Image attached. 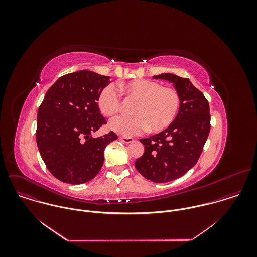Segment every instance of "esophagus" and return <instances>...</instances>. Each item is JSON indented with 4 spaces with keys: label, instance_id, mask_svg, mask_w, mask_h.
I'll list each match as a JSON object with an SVG mask.
<instances>
[{
    "label": "esophagus",
    "instance_id": "obj_1",
    "mask_svg": "<svg viewBox=\"0 0 257 257\" xmlns=\"http://www.w3.org/2000/svg\"><path fill=\"white\" fill-rule=\"evenodd\" d=\"M118 139H119L120 142H122L124 144H132L135 141L133 138H127V137H119Z\"/></svg>",
    "mask_w": 257,
    "mask_h": 257
}]
</instances>
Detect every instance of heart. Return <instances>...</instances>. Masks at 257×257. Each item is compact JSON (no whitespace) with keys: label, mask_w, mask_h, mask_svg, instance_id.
Instances as JSON below:
<instances>
[{"label":"heart","mask_w":257,"mask_h":257,"mask_svg":"<svg viewBox=\"0 0 257 257\" xmlns=\"http://www.w3.org/2000/svg\"><path fill=\"white\" fill-rule=\"evenodd\" d=\"M121 93L135 100L133 115H121L110 121V128L123 137H133L147 131L159 133L175 120L181 97L174 88L148 79L133 80L119 86ZM121 96L112 84L106 86L98 96V107L106 116H113L121 110Z\"/></svg>","instance_id":"obj_1"}]
</instances>
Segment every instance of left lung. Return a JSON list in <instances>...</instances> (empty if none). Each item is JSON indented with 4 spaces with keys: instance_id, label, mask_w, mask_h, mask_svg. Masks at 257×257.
I'll use <instances>...</instances> for the list:
<instances>
[{
    "instance_id": "left-lung-1",
    "label": "left lung",
    "mask_w": 257,
    "mask_h": 257,
    "mask_svg": "<svg viewBox=\"0 0 257 257\" xmlns=\"http://www.w3.org/2000/svg\"><path fill=\"white\" fill-rule=\"evenodd\" d=\"M153 78L174 84L181 107L170 126L141 140L145 153L135 166L147 180L164 183L180 178L197 163L210 134L211 113L208 100L188 78L170 73Z\"/></svg>"
}]
</instances>
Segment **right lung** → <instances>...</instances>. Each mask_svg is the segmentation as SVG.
<instances>
[{
  "label": "right lung",
  "instance_id": "add662e5",
  "mask_svg": "<svg viewBox=\"0 0 257 257\" xmlns=\"http://www.w3.org/2000/svg\"><path fill=\"white\" fill-rule=\"evenodd\" d=\"M110 77L81 70L60 77L46 92L37 111L39 153L58 180L86 183L101 170L104 150L117 139L113 132L93 138L107 123L98 107Z\"/></svg>",
  "mask_w": 257,
  "mask_h": 257
}]
</instances>
